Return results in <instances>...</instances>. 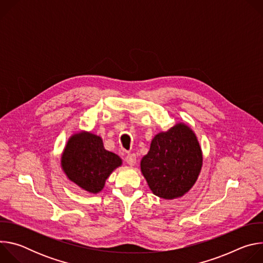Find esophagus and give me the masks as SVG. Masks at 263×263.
I'll use <instances>...</instances> for the list:
<instances>
[{"instance_id": "34e87169", "label": "esophagus", "mask_w": 263, "mask_h": 263, "mask_svg": "<svg viewBox=\"0 0 263 263\" xmlns=\"http://www.w3.org/2000/svg\"><path fill=\"white\" fill-rule=\"evenodd\" d=\"M126 162H127L129 165L133 166V165L136 163V156H135V154H129V155L126 157Z\"/></svg>"}]
</instances>
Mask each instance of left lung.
<instances>
[{"instance_id":"8db88e82","label":"left lung","mask_w":263,"mask_h":263,"mask_svg":"<svg viewBox=\"0 0 263 263\" xmlns=\"http://www.w3.org/2000/svg\"><path fill=\"white\" fill-rule=\"evenodd\" d=\"M202 164V149L196 134L179 123L153 138L148 153L140 161V170L155 196L173 200L192 189Z\"/></svg>"}]
</instances>
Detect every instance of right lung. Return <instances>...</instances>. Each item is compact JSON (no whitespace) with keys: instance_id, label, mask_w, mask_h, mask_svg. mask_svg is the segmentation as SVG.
<instances>
[{"instance_id":"1","label":"right lung","mask_w":263,"mask_h":263,"mask_svg":"<svg viewBox=\"0 0 263 263\" xmlns=\"http://www.w3.org/2000/svg\"><path fill=\"white\" fill-rule=\"evenodd\" d=\"M121 165L122 159L105 149L102 138L90 132L70 136L61 156L67 178L90 194L100 193L110 174Z\"/></svg>"}]
</instances>
